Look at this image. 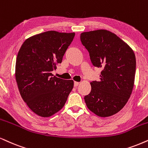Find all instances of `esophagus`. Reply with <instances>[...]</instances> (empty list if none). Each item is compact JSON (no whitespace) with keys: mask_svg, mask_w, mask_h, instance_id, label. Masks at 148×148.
I'll return each mask as SVG.
<instances>
[{"mask_svg":"<svg viewBox=\"0 0 148 148\" xmlns=\"http://www.w3.org/2000/svg\"><path fill=\"white\" fill-rule=\"evenodd\" d=\"M78 85H79V83H78V82H74V87H77V86H78Z\"/></svg>","mask_w":148,"mask_h":148,"instance_id":"esophagus-1","label":"esophagus"}]
</instances>
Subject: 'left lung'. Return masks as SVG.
Listing matches in <instances>:
<instances>
[{
	"instance_id": "obj_1",
	"label": "left lung",
	"mask_w": 148,
	"mask_h": 148,
	"mask_svg": "<svg viewBox=\"0 0 148 148\" xmlns=\"http://www.w3.org/2000/svg\"><path fill=\"white\" fill-rule=\"evenodd\" d=\"M80 41L93 66L102 68L99 81L90 83L87 108L100 117L113 115L126 105L134 87L136 58L126 42L107 30L84 32Z\"/></svg>"
}]
</instances>
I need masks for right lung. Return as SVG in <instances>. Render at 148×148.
<instances>
[{
  "label": "right lung",
  "mask_w": 148,
  "mask_h": 148,
  "mask_svg": "<svg viewBox=\"0 0 148 148\" xmlns=\"http://www.w3.org/2000/svg\"><path fill=\"white\" fill-rule=\"evenodd\" d=\"M75 33L55 31L25 40L18 53L16 79L22 99L33 112L50 117L65 105L74 87L72 80L53 76L52 72L63 57Z\"/></svg>",
  "instance_id": "1"
}]
</instances>
